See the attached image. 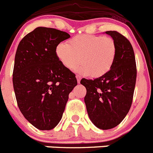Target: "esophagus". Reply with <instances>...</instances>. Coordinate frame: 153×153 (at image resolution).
I'll list each match as a JSON object with an SVG mask.
<instances>
[{"label":"esophagus","instance_id":"34e87169","mask_svg":"<svg viewBox=\"0 0 153 153\" xmlns=\"http://www.w3.org/2000/svg\"><path fill=\"white\" fill-rule=\"evenodd\" d=\"M76 78H77V81H78V83H80V81H81V76H79L78 75H76Z\"/></svg>","mask_w":153,"mask_h":153}]
</instances>
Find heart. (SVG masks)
<instances>
[{"mask_svg":"<svg viewBox=\"0 0 153 153\" xmlns=\"http://www.w3.org/2000/svg\"><path fill=\"white\" fill-rule=\"evenodd\" d=\"M117 46L109 36L80 35L67 42H60L56 48V55L60 62L68 70L92 78L103 76L110 71L116 58Z\"/></svg>","mask_w":153,"mask_h":153,"instance_id":"obj_1","label":"heart"}]
</instances>
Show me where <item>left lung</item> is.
Segmentation results:
<instances>
[{"mask_svg": "<svg viewBox=\"0 0 153 153\" xmlns=\"http://www.w3.org/2000/svg\"><path fill=\"white\" fill-rule=\"evenodd\" d=\"M117 46L112 68L94 80L82 78L86 88L85 102L92 123L101 130H109L122 122L133 102L137 65L131 43L117 31H107Z\"/></svg>", "mask_w": 153, "mask_h": 153, "instance_id": "left-lung-1", "label": "left lung"}]
</instances>
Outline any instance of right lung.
I'll list each match as a JSON object with an SVG mask.
<instances>
[{
  "label": "right lung",
  "mask_w": 153,
  "mask_h": 153,
  "mask_svg": "<svg viewBox=\"0 0 153 153\" xmlns=\"http://www.w3.org/2000/svg\"><path fill=\"white\" fill-rule=\"evenodd\" d=\"M69 37L56 29L37 27L16 49L13 71L16 102L24 117L40 130L57 126L68 94L78 84L75 74L56 55V46Z\"/></svg>",
  "instance_id": "1"
}]
</instances>
